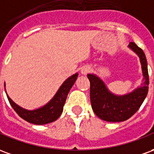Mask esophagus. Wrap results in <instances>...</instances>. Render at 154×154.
<instances>
[{
	"label": "esophagus",
	"mask_w": 154,
	"mask_h": 154,
	"mask_svg": "<svg viewBox=\"0 0 154 154\" xmlns=\"http://www.w3.org/2000/svg\"><path fill=\"white\" fill-rule=\"evenodd\" d=\"M89 72H90V67H84L82 69V71H81V72L82 74H84V75H85V74H87Z\"/></svg>",
	"instance_id": "esophagus-1"
}]
</instances>
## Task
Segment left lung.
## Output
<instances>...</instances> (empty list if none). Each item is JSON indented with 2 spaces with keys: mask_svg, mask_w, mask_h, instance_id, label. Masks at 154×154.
<instances>
[{
  "mask_svg": "<svg viewBox=\"0 0 154 154\" xmlns=\"http://www.w3.org/2000/svg\"><path fill=\"white\" fill-rule=\"evenodd\" d=\"M129 47L139 55L142 64L143 86L125 96H116L110 92L102 81L93 74H88L90 81V99L92 110L100 119L109 122H120L129 119L143 102L149 91V72L143 51L134 42Z\"/></svg>",
  "mask_w": 154,
  "mask_h": 154,
  "instance_id": "8db88e82",
  "label": "left lung"
}]
</instances>
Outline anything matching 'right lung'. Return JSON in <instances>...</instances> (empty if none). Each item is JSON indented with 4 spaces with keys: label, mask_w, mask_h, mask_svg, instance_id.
<instances>
[{
    "label": "right lung",
    "mask_w": 154,
    "mask_h": 154,
    "mask_svg": "<svg viewBox=\"0 0 154 154\" xmlns=\"http://www.w3.org/2000/svg\"><path fill=\"white\" fill-rule=\"evenodd\" d=\"M78 74L76 73L68 77L64 82L57 92L52 100L44 106L34 110H28L23 109L13 101L6 94L7 98L12 108L16 113L26 121L35 125H45L54 122L61 116L63 110V106L67 99V94L77 80Z\"/></svg>",
    "instance_id": "add662e5"
}]
</instances>
